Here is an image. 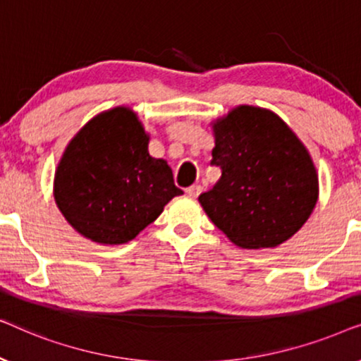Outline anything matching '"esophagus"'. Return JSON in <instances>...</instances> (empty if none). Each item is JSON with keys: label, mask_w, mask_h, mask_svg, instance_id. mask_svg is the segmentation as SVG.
Instances as JSON below:
<instances>
[{"label": "esophagus", "mask_w": 361, "mask_h": 361, "mask_svg": "<svg viewBox=\"0 0 361 361\" xmlns=\"http://www.w3.org/2000/svg\"><path fill=\"white\" fill-rule=\"evenodd\" d=\"M185 192H187V195H189V197H194V199H195V197L199 195L200 192H202V185H199V184H194V185H190L189 189H187Z\"/></svg>", "instance_id": "1"}]
</instances>
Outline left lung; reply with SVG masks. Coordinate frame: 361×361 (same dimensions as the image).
<instances>
[{"label":"left lung","mask_w":361,"mask_h":361,"mask_svg":"<svg viewBox=\"0 0 361 361\" xmlns=\"http://www.w3.org/2000/svg\"><path fill=\"white\" fill-rule=\"evenodd\" d=\"M212 166L221 177L199 195L205 214L240 248H273L312 214L319 179L307 149L263 108L238 106L214 125Z\"/></svg>","instance_id":"8db88e82"}]
</instances>
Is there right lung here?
<instances>
[{"label": "right lung", "instance_id": "obj_1", "mask_svg": "<svg viewBox=\"0 0 361 361\" xmlns=\"http://www.w3.org/2000/svg\"><path fill=\"white\" fill-rule=\"evenodd\" d=\"M147 142L141 121L125 106L95 116L68 142L54 197L78 233L103 245L128 243L182 194Z\"/></svg>", "mask_w": 361, "mask_h": 361}]
</instances>
